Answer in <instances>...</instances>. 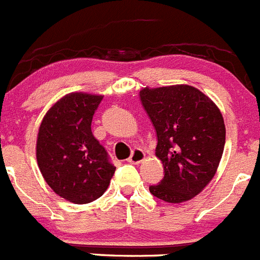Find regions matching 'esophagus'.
Masks as SVG:
<instances>
[{
    "label": "esophagus",
    "instance_id": "esophagus-1",
    "mask_svg": "<svg viewBox=\"0 0 260 260\" xmlns=\"http://www.w3.org/2000/svg\"><path fill=\"white\" fill-rule=\"evenodd\" d=\"M145 156H146V155H145V152L142 151V150L136 149V150H133L132 155H131V157L128 159V163L140 164V163H142V161H144Z\"/></svg>",
    "mask_w": 260,
    "mask_h": 260
}]
</instances>
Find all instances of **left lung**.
<instances>
[{
  "label": "left lung",
  "instance_id": "obj_1",
  "mask_svg": "<svg viewBox=\"0 0 260 260\" xmlns=\"http://www.w3.org/2000/svg\"><path fill=\"white\" fill-rule=\"evenodd\" d=\"M140 97L156 129L155 155L166 172L150 192L171 204L191 200L219 167L225 142L222 113L212 99L188 84L144 87Z\"/></svg>",
  "mask_w": 260,
  "mask_h": 260
}]
</instances>
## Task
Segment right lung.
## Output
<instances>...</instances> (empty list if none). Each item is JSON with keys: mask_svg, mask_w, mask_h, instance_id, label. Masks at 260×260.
Segmentation results:
<instances>
[{"mask_svg": "<svg viewBox=\"0 0 260 260\" xmlns=\"http://www.w3.org/2000/svg\"><path fill=\"white\" fill-rule=\"evenodd\" d=\"M103 97L67 93L48 109L38 128V168L53 192L70 203L87 204L103 196L115 172L91 131Z\"/></svg>", "mask_w": 260, "mask_h": 260, "instance_id": "obj_1", "label": "right lung"}]
</instances>
